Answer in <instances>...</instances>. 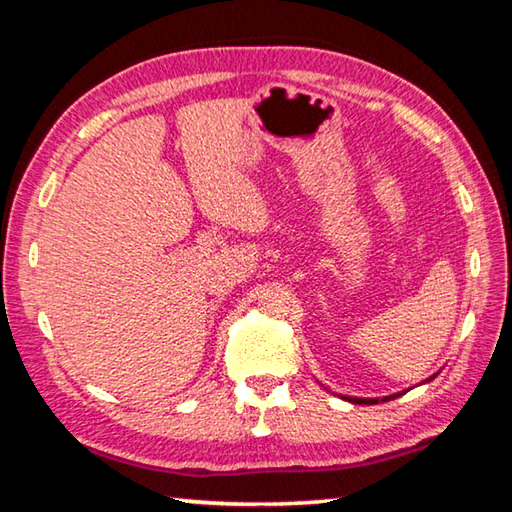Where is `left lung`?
<instances>
[{"instance_id": "1", "label": "left lung", "mask_w": 512, "mask_h": 512, "mask_svg": "<svg viewBox=\"0 0 512 512\" xmlns=\"http://www.w3.org/2000/svg\"><path fill=\"white\" fill-rule=\"evenodd\" d=\"M436 376V374H434ZM434 376H430L427 380H432ZM324 387V385H322ZM396 396H401V394H392V396H383V398H358V396H345V394H340V398H345V401H349V403H353V405H376V403H387V401H392V398H396Z\"/></svg>"}]
</instances>
